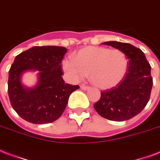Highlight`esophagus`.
Listing matches in <instances>:
<instances>
[{
  "label": "esophagus",
  "mask_w": 160,
  "mask_h": 160,
  "mask_svg": "<svg viewBox=\"0 0 160 160\" xmlns=\"http://www.w3.org/2000/svg\"><path fill=\"white\" fill-rule=\"evenodd\" d=\"M80 88H81L82 90H88V89H89V87L87 86V85H84V84H82L81 86H80Z\"/></svg>",
  "instance_id": "obj_1"
}]
</instances>
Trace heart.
<instances>
[{
  "label": "heart",
  "mask_w": 160,
  "mask_h": 160,
  "mask_svg": "<svg viewBox=\"0 0 160 160\" xmlns=\"http://www.w3.org/2000/svg\"><path fill=\"white\" fill-rule=\"evenodd\" d=\"M128 60L121 50L103 47H88L73 58L62 62V69L72 82H78L89 73L92 82L102 89L118 86L128 71Z\"/></svg>",
  "instance_id": "heart-1"
}]
</instances>
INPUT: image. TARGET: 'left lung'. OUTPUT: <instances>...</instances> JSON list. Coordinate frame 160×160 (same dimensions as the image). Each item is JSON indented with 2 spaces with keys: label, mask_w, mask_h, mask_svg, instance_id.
Returning a JSON list of instances; mask_svg holds the SVG:
<instances>
[{
  "label": "left lung",
  "mask_w": 160,
  "mask_h": 160,
  "mask_svg": "<svg viewBox=\"0 0 160 160\" xmlns=\"http://www.w3.org/2000/svg\"><path fill=\"white\" fill-rule=\"evenodd\" d=\"M102 44L121 50L128 58V71L118 86L104 90L94 104L100 116L112 121H125L145 108L153 86L151 67L144 53L129 43L106 42Z\"/></svg>",
  "instance_id": "left-lung-1"
}]
</instances>
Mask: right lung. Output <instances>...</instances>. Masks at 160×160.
Instances as JSON below:
<instances>
[{
    "label": "right lung",
    "mask_w": 160,
    "mask_h": 160,
    "mask_svg": "<svg viewBox=\"0 0 160 160\" xmlns=\"http://www.w3.org/2000/svg\"><path fill=\"white\" fill-rule=\"evenodd\" d=\"M63 47H33L16 57L9 70L8 95L12 108L27 122L42 124L54 122L65 110L70 94L78 85L65 83L62 78ZM38 70V82L32 89L21 84L22 73Z\"/></svg>",
    "instance_id": "obj_1"
}]
</instances>
